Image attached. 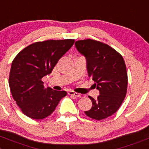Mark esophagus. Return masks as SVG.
Masks as SVG:
<instances>
[{"label": "esophagus", "mask_w": 149, "mask_h": 149, "mask_svg": "<svg viewBox=\"0 0 149 149\" xmlns=\"http://www.w3.org/2000/svg\"><path fill=\"white\" fill-rule=\"evenodd\" d=\"M68 94H69L70 95H73V96H74V97H80V96H81V94L77 93L73 91V90H70V91L68 92Z\"/></svg>", "instance_id": "obj_1"}]
</instances>
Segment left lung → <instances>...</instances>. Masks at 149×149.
I'll list each match as a JSON object with an SVG mask.
<instances>
[{
	"label": "left lung",
	"instance_id": "1",
	"mask_svg": "<svg viewBox=\"0 0 149 149\" xmlns=\"http://www.w3.org/2000/svg\"><path fill=\"white\" fill-rule=\"evenodd\" d=\"M75 45L85 57L89 77L99 90L96 99L89 96L93 106L84 113L97 120L107 118L118 111L126 96L128 78L123 56L107 44L90 39L76 41Z\"/></svg>",
	"mask_w": 149,
	"mask_h": 149
}]
</instances>
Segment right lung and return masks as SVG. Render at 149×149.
Wrapping results in <instances>:
<instances>
[{"label": "right lung", "mask_w": 149, "mask_h": 149, "mask_svg": "<svg viewBox=\"0 0 149 149\" xmlns=\"http://www.w3.org/2000/svg\"><path fill=\"white\" fill-rule=\"evenodd\" d=\"M74 40L37 42L25 48L14 59L9 73L11 93L21 111L31 118L49 116L67 92L45 88L42 81L70 49Z\"/></svg>", "instance_id": "right-lung-1"}]
</instances>
